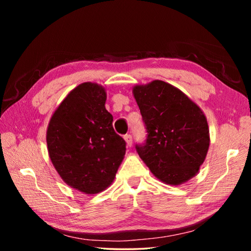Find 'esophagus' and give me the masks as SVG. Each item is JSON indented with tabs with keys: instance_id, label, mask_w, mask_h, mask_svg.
Wrapping results in <instances>:
<instances>
[{
	"instance_id": "esophagus-1",
	"label": "esophagus",
	"mask_w": 251,
	"mask_h": 251,
	"mask_svg": "<svg viewBox=\"0 0 251 251\" xmlns=\"http://www.w3.org/2000/svg\"><path fill=\"white\" fill-rule=\"evenodd\" d=\"M124 139H125V142L127 144V146L130 147L131 145H133V137H131V135H129V134L125 135L124 136Z\"/></svg>"
}]
</instances>
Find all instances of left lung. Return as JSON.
<instances>
[{"mask_svg": "<svg viewBox=\"0 0 251 251\" xmlns=\"http://www.w3.org/2000/svg\"><path fill=\"white\" fill-rule=\"evenodd\" d=\"M133 94L147 137L136 151L165 184L180 185L197 175L209 148L205 114L180 90L163 80L136 85Z\"/></svg>", "mask_w": 251, "mask_h": 251, "instance_id": "8db88e82", "label": "left lung"}]
</instances>
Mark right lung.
Returning a JSON list of instances; mask_svg holds the SVG:
<instances>
[{"label":"right lung","mask_w":251,"mask_h":251,"mask_svg":"<svg viewBox=\"0 0 251 251\" xmlns=\"http://www.w3.org/2000/svg\"><path fill=\"white\" fill-rule=\"evenodd\" d=\"M105 101L103 86L78 85L59 104L46 131L49 155L58 175L72 188L88 195L112 184L126 151Z\"/></svg>","instance_id":"1"}]
</instances>
